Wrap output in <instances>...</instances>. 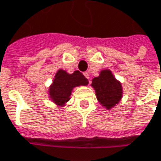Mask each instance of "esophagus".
Here are the masks:
<instances>
[{"mask_svg":"<svg viewBox=\"0 0 161 161\" xmlns=\"http://www.w3.org/2000/svg\"><path fill=\"white\" fill-rule=\"evenodd\" d=\"M84 77H86L87 79H90V75H89L88 72H84Z\"/></svg>","mask_w":161,"mask_h":161,"instance_id":"1","label":"esophagus"}]
</instances>
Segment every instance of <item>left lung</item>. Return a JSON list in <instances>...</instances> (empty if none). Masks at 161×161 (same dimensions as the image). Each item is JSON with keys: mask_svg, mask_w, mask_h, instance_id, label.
<instances>
[{"mask_svg": "<svg viewBox=\"0 0 161 161\" xmlns=\"http://www.w3.org/2000/svg\"><path fill=\"white\" fill-rule=\"evenodd\" d=\"M92 86L95 90L98 102L108 110L119 104L122 98L121 84L109 69L102 70L98 77H94Z\"/></svg>", "mask_w": 161, "mask_h": 161, "instance_id": "left-lung-1", "label": "left lung"}]
</instances>
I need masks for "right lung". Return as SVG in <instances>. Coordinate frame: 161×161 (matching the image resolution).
Returning <instances> with one entry per match:
<instances>
[{"label":"right lung","mask_w":161,"mask_h":161,"mask_svg":"<svg viewBox=\"0 0 161 161\" xmlns=\"http://www.w3.org/2000/svg\"><path fill=\"white\" fill-rule=\"evenodd\" d=\"M88 83V79L78 70L69 74L64 69H59L55 76L53 84L49 87V97L55 104L63 106L70 98L74 87L87 85Z\"/></svg>","instance_id":"right-lung-1"}]
</instances>
